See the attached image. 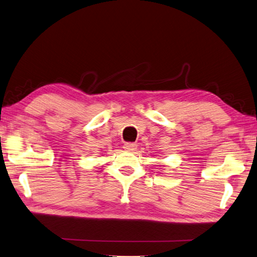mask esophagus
<instances>
[{
    "label": "esophagus",
    "mask_w": 257,
    "mask_h": 257,
    "mask_svg": "<svg viewBox=\"0 0 257 257\" xmlns=\"http://www.w3.org/2000/svg\"><path fill=\"white\" fill-rule=\"evenodd\" d=\"M123 148L125 149V151H135V149L137 148V145L134 143H125L123 145Z\"/></svg>",
    "instance_id": "1"
}]
</instances>
